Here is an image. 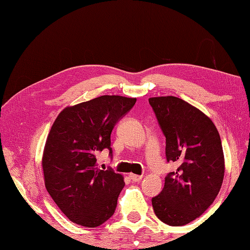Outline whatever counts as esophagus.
I'll use <instances>...</instances> for the list:
<instances>
[{
	"label": "esophagus",
	"mask_w": 250,
	"mask_h": 250,
	"mask_svg": "<svg viewBox=\"0 0 250 250\" xmlns=\"http://www.w3.org/2000/svg\"><path fill=\"white\" fill-rule=\"evenodd\" d=\"M130 178H131V180L132 182H134V183H139V182H141L142 180V176L141 175H135V174H130Z\"/></svg>",
	"instance_id": "esophagus-1"
}]
</instances>
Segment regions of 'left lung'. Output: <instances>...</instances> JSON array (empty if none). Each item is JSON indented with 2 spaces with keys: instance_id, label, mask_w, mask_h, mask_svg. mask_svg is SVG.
<instances>
[{
  "instance_id": "obj_1",
  "label": "left lung",
  "mask_w": 250,
  "mask_h": 250,
  "mask_svg": "<svg viewBox=\"0 0 250 250\" xmlns=\"http://www.w3.org/2000/svg\"><path fill=\"white\" fill-rule=\"evenodd\" d=\"M149 104L166 136L167 161L177 168L166 176L151 203L164 224L185 226L215 201L225 175L221 140L215 125L194 106L176 97L150 98Z\"/></svg>"
}]
</instances>
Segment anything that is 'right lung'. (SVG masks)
<instances>
[{"label":"right lung","mask_w":250,"mask_h":250,"mask_svg":"<svg viewBox=\"0 0 250 250\" xmlns=\"http://www.w3.org/2000/svg\"><path fill=\"white\" fill-rule=\"evenodd\" d=\"M136 99L102 95L63 109L47 137L43 161L45 186L71 221L99 227L114 215L125 187L113 168L100 169L97 156L110 147V134Z\"/></svg>","instance_id":"right-lung-1"}]
</instances>
